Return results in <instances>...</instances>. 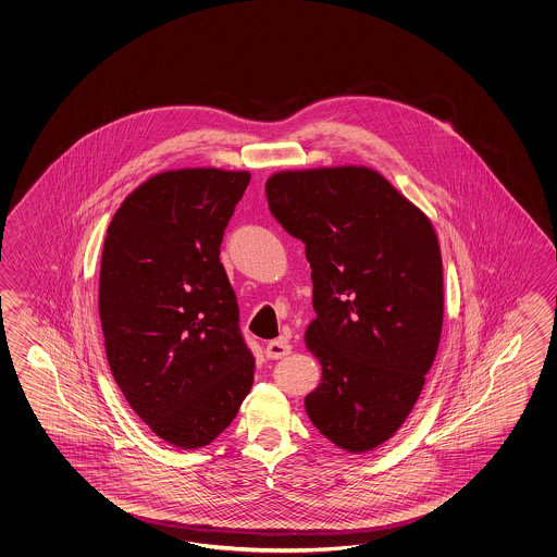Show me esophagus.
Masks as SVG:
<instances>
[{
    "label": "esophagus",
    "instance_id": "34e87169",
    "mask_svg": "<svg viewBox=\"0 0 557 557\" xmlns=\"http://www.w3.org/2000/svg\"><path fill=\"white\" fill-rule=\"evenodd\" d=\"M292 352V346L284 342V339H272L268 346H265V356L277 360V358H284L287 354Z\"/></svg>",
    "mask_w": 557,
    "mask_h": 557
}]
</instances>
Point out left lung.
<instances>
[{
  "label": "left lung",
  "instance_id": "1",
  "mask_svg": "<svg viewBox=\"0 0 557 557\" xmlns=\"http://www.w3.org/2000/svg\"><path fill=\"white\" fill-rule=\"evenodd\" d=\"M265 193L312 268L306 348L322 382L306 412L327 441L362 455L405 424L433 367L445 312L438 237L370 166L280 171Z\"/></svg>",
  "mask_w": 557,
  "mask_h": 557
}]
</instances>
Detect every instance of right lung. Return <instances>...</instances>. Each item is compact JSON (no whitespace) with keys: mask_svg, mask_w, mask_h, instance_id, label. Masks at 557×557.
I'll list each match as a JSON object with an SVG mask.
<instances>
[{"mask_svg":"<svg viewBox=\"0 0 557 557\" xmlns=\"http://www.w3.org/2000/svg\"><path fill=\"white\" fill-rule=\"evenodd\" d=\"M251 175L195 166L140 183L112 215L98 312L110 372L169 445H209L253 384L219 245Z\"/></svg>","mask_w":557,"mask_h":557,"instance_id":"right-lung-1","label":"right lung"}]
</instances>
